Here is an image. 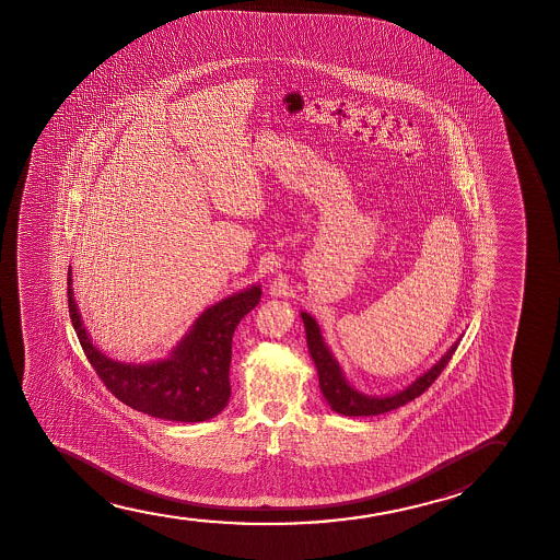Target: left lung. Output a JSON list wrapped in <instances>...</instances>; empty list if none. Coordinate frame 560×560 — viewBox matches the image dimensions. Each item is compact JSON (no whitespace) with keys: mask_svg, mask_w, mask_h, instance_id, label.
Returning <instances> with one entry per match:
<instances>
[{"mask_svg":"<svg viewBox=\"0 0 560 560\" xmlns=\"http://www.w3.org/2000/svg\"><path fill=\"white\" fill-rule=\"evenodd\" d=\"M304 327H306L307 350L314 360L317 375H319V388H322L323 398L327 399L330 409L346 417H369V415L388 413L392 409L399 406H406L407 401L421 396L422 392L429 388L430 384L436 381L438 375L444 371L447 361L452 360L453 353L459 346L460 335L453 342L447 352L440 360L427 369L421 376H417L413 383L407 384L404 390L394 392L388 396H369L365 392L358 390L350 381L346 378L345 371L340 368L337 358L332 355L329 346L325 342L322 335V327L317 325L312 315L302 312L300 314Z\"/></svg>","mask_w":560,"mask_h":560,"instance_id":"1","label":"left lung"}]
</instances>
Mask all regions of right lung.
<instances>
[{
    "label": "right lung",
    "mask_w": 560,
    "mask_h": 560,
    "mask_svg": "<svg viewBox=\"0 0 560 560\" xmlns=\"http://www.w3.org/2000/svg\"><path fill=\"white\" fill-rule=\"evenodd\" d=\"M260 284L233 292L195 319L168 358L149 363L113 360L93 345L78 310L69 268V312L85 358L103 384L126 406L156 419L202 422L230 401L231 342L238 323L260 302Z\"/></svg>",
    "instance_id": "right-lung-1"
}]
</instances>
